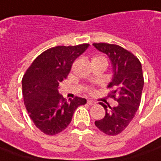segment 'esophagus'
I'll return each instance as SVG.
<instances>
[{"label": "esophagus", "mask_w": 161, "mask_h": 161, "mask_svg": "<svg viewBox=\"0 0 161 161\" xmlns=\"http://www.w3.org/2000/svg\"><path fill=\"white\" fill-rule=\"evenodd\" d=\"M88 104H91V105H94V104H96V101H94V100H92V99H89Z\"/></svg>", "instance_id": "obj_1"}]
</instances>
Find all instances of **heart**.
<instances>
[{
  "mask_svg": "<svg viewBox=\"0 0 161 161\" xmlns=\"http://www.w3.org/2000/svg\"><path fill=\"white\" fill-rule=\"evenodd\" d=\"M99 59H104V60H105V58H104L103 57H93V58H92V62L95 61V60H99Z\"/></svg>",
  "mask_w": 161,
  "mask_h": 161,
  "instance_id": "obj_1",
  "label": "heart"
}]
</instances>
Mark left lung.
Returning a JSON list of instances; mask_svg holds the SVG:
<instances>
[{
    "label": "left lung",
    "instance_id": "1",
    "mask_svg": "<svg viewBox=\"0 0 161 161\" xmlns=\"http://www.w3.org/2000/svg\"><path fill=\"white\" fill-rule=\"evenodd\" d=\"M97 50L106 54L112 62V82L109 96L119 103L115 107L100 103L105 110L104 119L95 121V125L107 135L114 136L127 127L139 109L144 86L142 66L133 54L116 44L93 43Z\"/></svg>",
    "mask_w": 161,
    "mask_h": 161
}]
</instances>
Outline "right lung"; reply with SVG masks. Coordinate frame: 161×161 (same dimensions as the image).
<instances>
[{"mask_svg": "<svg viewBox=\"0 0 161 161\" xmlns=\"http://www.w3.org/2000/svg\"><path fill=\"white\" fill-rule=\"evenodd\" d=\"M88 47V43H84L47 49L34 60L22 77L26 109L35 125L47 135L66 129L76 109L86 104V99L79 97L67 101L58 88L69 75L74 61Z\"/></svg>", "mask_w": 161, "mask_h": 161, "instance_id": "1", "label": "right lung"}]
</instances>
